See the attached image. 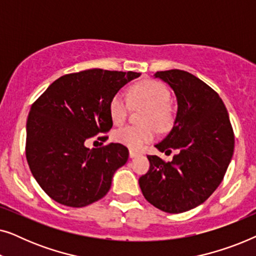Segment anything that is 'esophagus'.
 I'll use <instances>...</instances> for the list:
<instances>
[{
    "label": "esophagus",
    "mask_w": 256,
    "mask_h": 256,
    "mask_svg": "<svg viewBox=\"0 0 256 256\" xmlns=\"http://www.w3.org/2000/svg\"><path fill=\"white\" fill-rule=\"evenodd\" d=\"M138 155H140V154L138 152H134V150H129V157H130V158H134V157L138 156Z\"/></svg>",
    "instance_id": "obj_1"
}]
</instances>
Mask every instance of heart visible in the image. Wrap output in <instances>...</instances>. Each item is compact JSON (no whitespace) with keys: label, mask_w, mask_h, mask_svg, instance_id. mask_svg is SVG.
<instances>
[{"label":"heart","mask_w":256,"mask_h":256,"mask_svg":"<svg viewBox=\"0 0 256 256\" xmlns=\"http://www.w3.org/2000/svg\"><path fill=\"white\" fill-rule=\"evenodd\" d=\"M128 100L121 93H115L108 102V112L114 124L120 126L127 120L129 108H146L141 118L143 126H128L114 132L113 138L132 150H141L146 143L152 142L157 129L168 132L176 122V112L169 102L170 90L160 82L143 79L129 88Z\"/></svg>","instance_id":"heart-1"}]
</instances>
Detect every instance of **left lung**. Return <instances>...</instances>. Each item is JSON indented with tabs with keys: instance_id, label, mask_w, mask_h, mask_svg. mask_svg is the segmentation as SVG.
<instances>
[{
	"instance_id": "8db88e82",
	"label": "left lung",
	"mask_w": 256,
	"mask_h": 256,
	"mask_svg": "<svg viewBox=\"0 0 256 256\" xmlns=\"http://www.w3.org/2000/svg\"><path fill=\"white\" fill-rule=\"evenodd\" d=\"M155 76L169 84L178 102L172 130L156 148L178 154L171 162L148 156L149 171L138 184L155 208L182 213L202 204L222 183L233 156L234 132L222 98L202 80L182 70Z\"/></svg>"
}]
</instances>
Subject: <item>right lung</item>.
Listing matches in <instances>:
<instances>
[{
    "label": "right lung",
    "instance_id": "1",
    "mask_svg": "<svg viewBox=\"0 0 256 256\" xmlns=\"http://www.w3.org/2000/svg\"><path fill=\"white\" fill-rule=\"evenodd\" d=\"M140 74L102 68L68 73L32 104L26 156L48 197L70 208H84L107 194L115 170L128 160V149L121 143L88 149L85 141L110 130V98Z\"/></svg>",
    "mask_w": 256,
    "mask_h": 256
}]
</instances>
